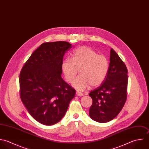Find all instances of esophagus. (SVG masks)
I'll return each instance as SVG.
<instances>
[{
	"label": "esophagus",
	"instance_id": "1",
	"mask_svg": "<svg viewBox=\"0 0 149 149\" xmlns=\"http://www.w3.org/2000/svg\"><path fill=\"white\" fill-rule=\"evenodd\" d=\"M76 95L78 96V97H82V96H83V93H80V92H78V91H77V92L76 93Z\"/></svg>",
	"mask_w": 149,
	"mask_h": 149
}]
</instances>
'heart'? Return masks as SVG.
I'll return each mask as SVG.
<instances>
[{
  "instance_id": "1",
  "label": "heart",
  "mask_w": 149,
  "mask_h": 149,
  "mask_svg": "<svg viewBox=\"0 0 149 149\" xmlns=\"http://www.w3.org/2000/svg\"><path fill=\"white\" fill-rule=\"evenodd\" d=\"M71 55V59L63 61L61 70L66 81L70 83L79 69L80 74L72 83L74 88L83 91L90 84L96 87L104 81L109 69V61L105 56L86 46L74 50Z\"/></svg>"
}]
</instances>
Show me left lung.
<instances>
[{
  "mask_svg": "<svg viewBox=\"0 0 149 149\" xmlns=\"http://www.w3.org/2000/svg\"><path fill=\"white\" fill-rule=\"evenodd\" d=\"M127 73L125 63L111 49L107 75L102 84L89 94L93 99L89 111L91 118L104 123L118 114L127 99Z\"/></svg>",
  "mask_w": 149,
  "mask_h": 149,
  "instance_id": "left-lung-1",
  "label": "left lung"
}]
</instances>
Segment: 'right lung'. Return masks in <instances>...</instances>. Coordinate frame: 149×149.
Returning a JSON list of instances; mask_svg holds the SVG:
<instances>
[{
    "label": "right lung",
    "instance_id": "obj_1",
    "mask_svg": "<svg viewBox=\"0 0 149 149\" xmlns=\"http://www.w3.org/2000/svg\"><path fill=\"white\" fill-rule=\"evenodd\" d=\"M66 42L44 43L27 60L19 74L21 99L32 117L51 125L65 116L76 91L61 77Z\"/></svg>",
    "mask_w": 149,
    "mask_h": 149
}]
</instances>
